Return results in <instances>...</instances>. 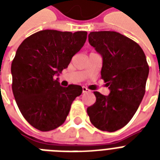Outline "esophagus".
Listing matches in <instances>:
<instances>
[{
    "label": "esophagus",
    "mask_w": 160,
    "mask_h": 160,
    "mask_svg": "<svg viewBox=\"0 0 160 160\" xmlns=\"http://www.w3.org/2000/svg\"><path fill=\"white\" fill-rule=\"evenodd\" d=\"M82 90H83V93H89L90 91L89 89H87V88L85 87V86H83L82 87Z\"/></svg>",
    "instance_id": "obj_1"
}]
</instances>
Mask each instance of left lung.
<instances>
[{
  "label": "left lung",
  "mask_w": 160,
  "mask_h": 160,
  "mask_svg": "<svg viewBox=\"0 0 160 160\" xmlns=\"http://www.w3.org/2000/svg\"><path fill=\"white\" fill-rule=\"evenodd\" d=\"M89 43L102 56L101 79L110 93L95 91L96 101L87 114L95 128L116 131L130 121L143 100L149 65L141 47L115 31L90 32Z\"/></svg>",
  "instance_id": "8db88e82"
}]
</instances>
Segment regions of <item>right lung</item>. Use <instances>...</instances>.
<instances>
[{
  "label": "right lung",
  "mask_w": 160,
  "mask_h": 160,
  "mask_svg": "<svg viewBox=\"0 0 160 160\" xmlns=\"http://www.w3.org/2000/svg\"><path fill=\"white\" fill-rule=\"evenodd\" d=\"M86 31L44 30L20 45L11 64L12 91L20 111L29 124L50 131L65 121L71 104L82 87L60 86L55 75L68 67L82 48Z\"/></svg>",
  "instance_id": "right-lung-1"
}]
</instances>
